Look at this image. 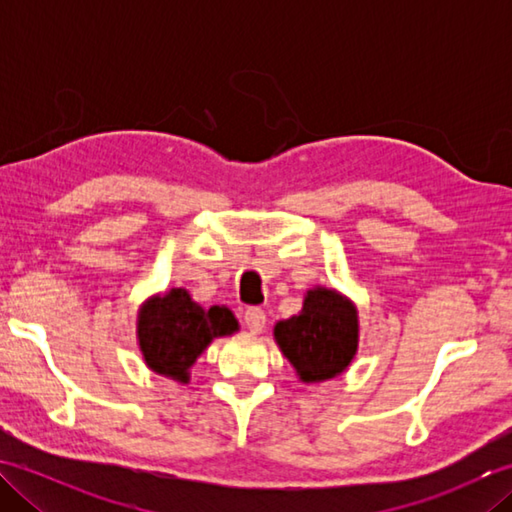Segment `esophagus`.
Instances as JSON below:
<instances>
[{
	"mask_svg": "<svg viewBox=\"0 0 512 512\" xmlns=\"http://www.w3.org/2000/svg\"><path fill=\"white\" fill-rule=\"evenodd\" d=\"M244 323L250 332H262L266 325V312L262 308H246L244 310Z\"/></svg>",
	"mask_w": 512,
	"mask_h": 512,
	"instance_id": "1",
	"label": "esophagus"
}]
</instances>
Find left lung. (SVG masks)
<instances>
[{
    "instance_id": "obj_1",
    "label": "left lung",
    "mask_w": 512,
    "mask_h": 512,
    "mask_svg": "<svg viewBox=\"0 0 512 512\" xmlns=\"http://www.w3.org/2000/svg\"><path fill=\"white\" fill-rule=\"evenodd\" d=\"M275 341L303 383L339 376L358 345L354 303L336 290H308L301 312L275 325Z\"/></svg>"
}]
</instances>
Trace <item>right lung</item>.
<instances>
[{"instance_id":"add662e5","label":"right lung","mask_w":512,"mask_h":512,"mask_svg":"<svg viewBox=\"0 0 512 512\" xmlns=\"http://www.w3.org/2000/svg\"><path fill=\"white\" fill-rule=\"evenodd\" d=\"M237 319L224 306L204 310L184 288L149 299L138 314V345L156 374L187 383L189 367L215 336L237 332Z\"/></svg>"}]
</instances>
